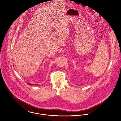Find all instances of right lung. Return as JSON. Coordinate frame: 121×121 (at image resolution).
Masks as SVG:
<instances>
[{"instance_id": "add662e5", "label": "right lung", "mask_w": 121, "mask_h": 121, "mask_svg": "<svg viewBox=\"0 0 121 121\" xmlns=\"http://www.w3.org/2000/svg\"><path fill=\"white\" fill-rule=\"evenodd\" d=\"M27 84L30 85H35V84H30V83H27Z\"/></svg>"}]
</instances>
